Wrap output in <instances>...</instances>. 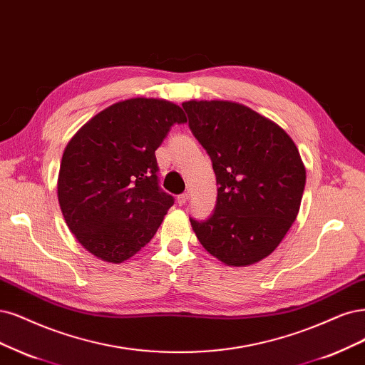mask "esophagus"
Returning a JSON list of instances; mask_svg holds the SVG:
<instances>
[{
  "mask_svg": "<svg viewBox=\"0 0 365 365\" xmlns=\"http://www.w3.org/2000/svg\"><path fill=\"white\" fill-rule=\"evenodd\" d=\"M188 199H190V193L184 192V193H181V195L177 197V202H178V205H185Z\"/></svg>",
  "mask_w": 365,
  "mask_h": 365,
  "instance_id": "1",
  "label": "esophagus"
}]
</instances>
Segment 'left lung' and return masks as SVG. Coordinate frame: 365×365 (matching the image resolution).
<instances>
[{"label":"left lung","instance_id":"left-lung-1","mask_svg":"<svg viewBox=\"0 0 365 365\" xmlns=\"http://www.w3.org/2000/svg\"><path fill=\"white\" fill-rule=\"evenodd\" d=\"M188 127L211 158L216 207L190 219L208 252L228 266L261 261L278 247L299 212L305 166L279 125L231 101H187Z\"/></svg>","mask_w":365,"mask_h":365}]
</instances>
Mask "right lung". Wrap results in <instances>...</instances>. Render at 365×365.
Instances as JSON below:
<instances>
[{
  "label": "right lung",
  "instance_id": "add662e5",
  "mask_svg": "<svg viewBox=\"0 0 365 365\" xmlns=\"http://www.w3.org/2000/svg\"><path fill=\"white\" fill-rule=\"evenodd\" d=\"M180 106L133 98L98 113L61 157L57 195L68 228L103 261L122 262L146 246L175 199L158 185L155 150Z\"/></svg>",
  "mask_w": 365,
  "mask_h": 365
}]
</instances>
